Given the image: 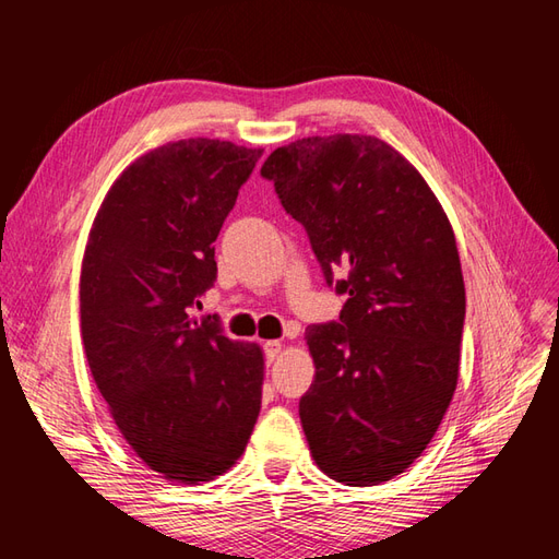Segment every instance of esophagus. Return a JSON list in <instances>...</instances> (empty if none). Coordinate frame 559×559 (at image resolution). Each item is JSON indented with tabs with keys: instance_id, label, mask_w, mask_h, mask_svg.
<instances>
[{
	"instance_id": "34e87169",
	"label": "esophagus",
	"mask_w": 559,
	"mask_h": 559,
	"mask_svg": "<svg viewBox=\"0 0 559 559\" xmlns=\"http://www.w3.org/2000/svg\"><path fill=\"white\" fill-rule=\"evenodd\" d=\"M281 350H283V341H266L264 343V355H266V360L269 362H273L281 355Z\"/></svg>"
}]
</instances>
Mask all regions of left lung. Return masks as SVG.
Listing matches in <instances>:
<instances>
[{
	"label": "left lung",
	"mask_w": 559,
	"mask_h": 559,
	"mask_svg": "<svg viewBox=\"0 0 559 559\" xmlns=\"http://www.w3.org/2000/svg\"><path fill=\"white\" fill-rule=\"evenodd\" d=\"M305 225L338 322L307 326L314 384L300 423L329 478L362 488L406 471L456 391L466 288L447 213L377 136H307L261 165ZM343 265L347 276L333 281Z\"/></svg>",
	"instance_id": "obj_1"
}]
</instances>
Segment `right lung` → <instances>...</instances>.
<instances>
[{"instance_id": "obj_1", "label": "right lung", "mask_w": 559, "mask_h": 559, "mask_svg": "<svg viewBox=\"0 0 559 559\" xmlns=\"http://www.w3.org/2000/svg\"><path fill=\"white\" fill-rule=\"evenodd\" d=\"M261 148L182 139L105 194L81 264V338L117 430L165 480L223 476L254 430L264 353L189 319L216 281V237Z\"/></svg>"}]
</instances>
